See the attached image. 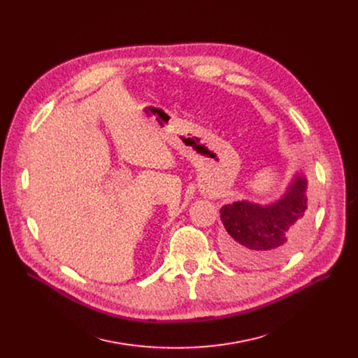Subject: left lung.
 Here are the masks:
<instances>
[{"label": "left lung", "instance_id": "1", "mask_svg": "<svg viewBox=\"0 0 358 358\" xmlns=\"http://www.w3.org/2000/svg\"><path fill=\"white\" fill-rule=\"evenodd\" d=\"M307 180L297 174L284 196L270 206L248 201L225 204L220 218L227 231L224 251L233 263L267 268L282 263L307 229Z\"/></svg>", "mask_w": 358, "mask_h": 358}]
</instances>
